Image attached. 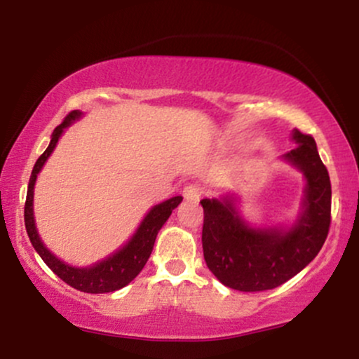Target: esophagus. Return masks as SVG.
<instances>
[{"mask_svg":"<svg viewBox=\"0 0 359 359\" xmlns=\"http://www.w3.org/2000/svg\"><path fill=\"white\" fill-rule=\"evenodd\" d=\"M201 194H203V189H201V185H197V184L185 185L184 191H182V196L189 201V203H197L201 197Z\"/></svg>","mask_w":359,"mask_h":359,"instance_id":"1","label":"esophagus"}]
</instances>
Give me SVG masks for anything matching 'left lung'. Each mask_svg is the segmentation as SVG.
I'll return each instance as SVG.
<instances>
[{"instance_id":"obj_1","label":"left lung","mask_w":359,"mask_h":359,"mask_svg":"<svg viewBox=\"0 0 359 359\" xmlns=\"http://www.w3.org/2000/svg\"><path fill=\"white\" fill-rule=\"evenodd\" d=\"M299 143L283 155L306 177L302 212L290 228H250L238 216L233 197L203 199V250L208 269L226 287L270 290L304 270L317 257L331 226V180L311 135L297 128Z\"/></svg>"}]
</instances>
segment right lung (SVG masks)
I'll return each instance as SVG.
<instances>
[{"instance_id":"1","label":"right lung","mask_w":359,"mask_h":359,"mask_svg":"<svg viewBox=\"0 0 359 359\" xmlns=\"http://www.w3.org/2000/svg\"><path fill=\"white\" fill-rule=\"evenodd\" d=\"M81 111H71V113L65 116L64 121L53 130L50 145L47 147V150L39 156V160L35 162L34 170H32L30 182H28V191H27V203H25V228H27L28 238H30L32 245L36 250V253L40 255V258L47 263V266L50 269L57 277L64 280L65 283L77 288L81 292H88V294H106V292H114L123 288L131 282L140 271L143 270L145 263L150 258L151 250H154L156 234H158L160 228L165 224V221L170 217V214L177 205L180 204L182 197L177 196L172 199L165 201L162 204H156L150 209V212L147 214L145 219L142 221V224L138 226L137 233L131 236V240L123 246L121 250H118L116 253H113L111 257L104 258L102 262H97L96 265L86 266V269H77V266H71L67 263H64L59 259L55 255L50 253L47 250V246L43 245L40 240L39 233L35 228V219H34V187L35 180L39 172L42 170L43 163L47 162V158L55 148L57 142H59L60 135L64 133V130L71 125L72 121L81 118Z\"/></svg>"}]
</instances>
